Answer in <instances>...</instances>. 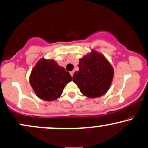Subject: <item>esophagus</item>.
<instances>
[{
	"instance_id": "esophagus-1",
	"label": "esophagus",
	"mask_w": 148,
	"mask_h": 148,
	"mask_svg": "<svg viewBox=\"0 0 148 148\" xmlns=\"http://www.w3.org/2000/svg\"><path fill=\"white\" fill-rule=\"evenodd\" d=\"M69 73H70V75L72 76V77L73 75H74V71H72V72H70Z\"/></svg>"
}]
</instances>
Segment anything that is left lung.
I'll list each match as a JSON object with an SVG mask.
<instances>
[{
  "label": "left lung",
  "instance_id": "1",
  "mask_svg": "<svg viewBox=\"0 0 148 148\" xmlns=\"http://www.w3.org/2000/svg\"><path fill=\"white\" fill-rule=\"evenodd\" d=\"M79 71L72 77L81 92L88 98L105 95L111 86L114 70L104 56L95 50L79 60Z\"/></svg>",
  "mask_w": 148,
  "mask_h": 148
}]
</instances>
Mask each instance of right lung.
<instances>
[{
  "mask_svg": "<svg viewBox=\"0 0 148 148\" xmlns=\"http://www.w3.org/2000/svg\"><path fill=\"white\" fill-rule=\"evenodd\" d=\"M72 76L55 60L40 59L32 69L29 82L35 95L47 101L56 100L62 95Z\"/></svg>",
  "mask_w": 148,
  "mask_h": 148,
  "instance_id": "obj_1",
  "label": "right lung"
}]
</instances>
